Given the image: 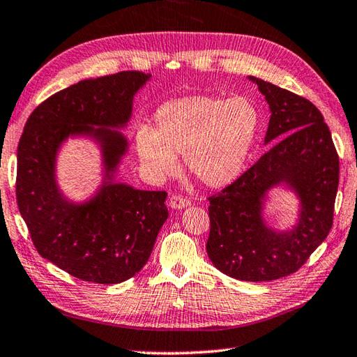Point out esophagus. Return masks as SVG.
I'll return each mask as SVG.
<instances>
[{
	"label": "esophagus",
	"instance_id": "34e87169",
	"mask_svg": "<svg viewBox=\"0 0 357 357\" xmlns=\"http://www.w3.org/2000/svg\"><path fill=\"white\" fill-rule=\"evenodd\" d=\"M189 205H191V202L185 197H181V195H171L169 197V206L172 209H183Z\"/></svg>",
	"mask_w": 357,
	"mask_h": 357
}]
</instances>
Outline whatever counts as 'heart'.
Masks as SVG:
<instances>
[{"label":"heart","mask_w":357,"mask_h":357,"mask_svg":"<svg viewBox=\"0 0 357 357\" xmlns=\"http://www.w3.org/2000/svg\"><path fill=\"white\" fill-rule=\"evenodd\" d=\"M260 128V112L248 97L188 96L158 107L155 128L140 125L135 148L154 176L177 168L183 154L188 172L208 188L234 181L248 158Z\"/></svg>","instance_id":"b5f03b06"}]
</instances>
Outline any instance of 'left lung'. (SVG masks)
<instances>
[{
	"mask_svg": "<svg viewBox=\"0 0 357 357\" xmlns=\"http://www.w3.org/2000/svg\"><path fill=\"white\" fill-rule=\"evenodd\" d=\"M271 117L265 144L274 146L234 183L209 197L208 256L237 280L268 282L296 273L328 236L339 186V157L319 109L307 98L256 77ZM274 187L294 192L298 222L279 231L263 208Z\"/></svg>",
	"mask_w": 357,
	"mask_h": 357,
	"instance_id": "1",
	"label": "left lung"
}]
</instances>
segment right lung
Wrapping results in <instances>:
<instances>
[{"label":"right lung","mask_w":357,"mask_h":357,"mask_svg":"<svg viewBox=\"0 0 357 357\" xmlns=\"http://www.w3.org/2000/svg\"><path fill=\"white\" fill-rule=\"evenodd\" d=\"M151 75L125 70L82 79L56 92L27 119L18 143L17 202L41 257L77 279L120 283L146 265L168 219L165 191L115 180L129 143L121 134L134 96ZM69 136L96 141L104 180L91 199L74 202L56 181V155Z\"/></svg>","instance_id":"right-lung-1"}]
</instances>
